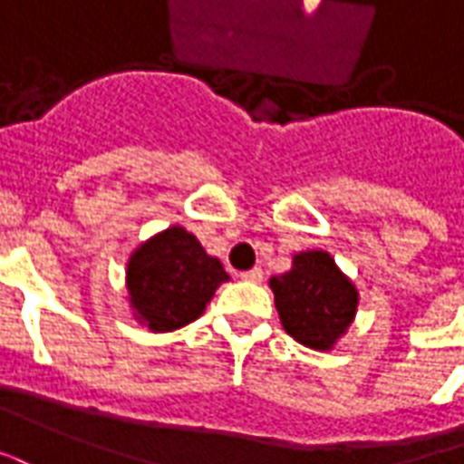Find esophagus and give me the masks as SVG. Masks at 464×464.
<instances>
[{
	"mask_svg": "<svg viewBox=\"0 0 464 464\" xmlns=\"http://www.w3.org/2000/svg\"><path fill=\"white\" fill-rule=\"evenodd\" d=\"M239 276H242L245 282H262V276H265V274H262L259 266H252V269H246V272H242Z\"/></svg>",
	"mask_w": 464,
	"mask_h": 464,
	"instance_id": "1",
	"label": "esophagus"
}]
</instances>
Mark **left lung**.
<instances>
[{
    "mask_svg": "<svg viewBox=\"0 0 464 464\" xmlns=\"http://www.w3.org/2000/svg\"><path fill=\"white\" fill-rule=\"evenodd\" d=\"M269 286L284 331L316 351H329L356 316V286L329 252L311 249L294 255L292 269L272 276Z\"/></svg>",
    "mask_w": 464,
    "mask_h": 464,
    "instance_id": "left-lung-1",
    "label": "left lung"
}]
</instances>
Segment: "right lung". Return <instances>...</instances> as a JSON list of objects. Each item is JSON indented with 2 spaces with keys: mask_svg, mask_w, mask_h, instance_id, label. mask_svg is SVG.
Segmentation results:
<instances>
[{
  "mask_svg": "<svg viewBox=\"0 0 464 464\" xmlns=\"http://www.w3.org/2000/svg\"><path fill=\"white\" fill-rule=\"evenodd\" d=\"M125 276L135 316L150 331L188 326L229 279L218 256H209L182 227L165 229L138 246Z\"/></svg>",
  "mask_w": 464,
  "mask_h": 464,
  "instance_id": "add662e5",
  "label": "right lung"
}]
</instances>
